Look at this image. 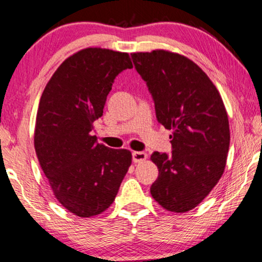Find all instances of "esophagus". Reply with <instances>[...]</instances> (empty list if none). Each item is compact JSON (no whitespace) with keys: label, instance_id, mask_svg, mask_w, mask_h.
Instances as JSON below:
<instances>
[{"label":"esophagus","instance_id":"1","mask_svg":"<svg viewBox=\"0 0 262 262\" xmlns=\"http://www.w3.org/2000/svg\"><path fill=\"white\" fill-rule=\"evenodd\" d=\"M147 159V154L145 152H133V161L134 163H142Z\"/></svg>","mask_w":262,"mask_h":262}]
</instances>
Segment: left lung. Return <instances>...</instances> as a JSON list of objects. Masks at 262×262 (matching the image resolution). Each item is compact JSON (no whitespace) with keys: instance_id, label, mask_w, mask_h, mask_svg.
I'll return each instance as SVG.
<instances>
[{"instance_id":"1","label":"left lung","mask_w":262,"mask_h":262,"mask_svg":"<svg viewBox=\"0 0 262 262\" xmlns=\"http://www.w3.org/2000/svg\"><path fill=\"white\" fill-rule=\"evenodd\" d=\"M152 95L158 122L172 130V153L154 152L159 176L150 194L164 209L196 208L222 177L229 150V121L221 95L189 58L164 50L132 53Z\"/></svg>"}]
</instances>
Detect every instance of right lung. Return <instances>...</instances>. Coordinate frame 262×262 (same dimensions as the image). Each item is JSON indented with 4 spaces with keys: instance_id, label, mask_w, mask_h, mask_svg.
<instances>
[{
    "instance_id": "obj_1",
    "label": "right lung",
    "mask_w": 262,
    "mask_h": 262,
    "mask_svg": "<svg viewBox=\"0 0 262 262\" xmlns=\"http://www.w3.org/2000/svg\"><path fill=\"white\" fill-rule=\"evenodd\" d=\"M132 68L128 53L84 49L62 61L40 98L36 157L59 203L79 217L113 204L132 164L129 150L109 148L93 135L114 79Z\"/></svg>"
}]
</instances>
